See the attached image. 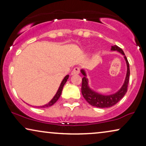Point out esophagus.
Segmentation results:
<instances>
[{
  "mask_svg": "<svg viewBox=\"0 0 146 146\" xmlns=\"http://www.w3.org/2000/svg\"><path fill=\"white\" fill-rule=\"evenodd\" d=\"M80 69L79 68H74V70L72 71V75H74V74H80Z\"/></svg>",
  "mask_w": 146,
  "mask_h": 146,
  "instance_id": "1",
  "label": "esophagus"
}]
</instances>
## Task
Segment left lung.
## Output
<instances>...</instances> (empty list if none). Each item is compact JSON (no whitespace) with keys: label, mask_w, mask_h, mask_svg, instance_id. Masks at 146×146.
I'll return each instance as SVG.
<instances>
[{"label":"left lung","mask_w":146,"mask_h":146,"mask_svg":"<svg viewBox=\"0 0 146 146\" xmlns=\"http://www.w3.org/2000/svg\"><path fill=\"white\" fill-rule=\"evenodd\" d=\"M111 51H117L121 54L124 57V59L126 62L127 65V72L125 78L123 82L122 86L118 91L114 94L110 95H104L102 94H100L97 92L93 90L90 88V87L88 85V80L87 78L86 73L84 69L81 70V73L84 76L82 78V94L84 98L87 102H88L90 104L93 106L100 108H110L112 106L117 104L122 98L124 96L125 93L127 92V85H128L129 79V65L127 61L126 56H125V54L121 48L117 46L116 45L112 46L111 48Z\"/></svg>","instance_id":"left-lung-1"}]
</instances>
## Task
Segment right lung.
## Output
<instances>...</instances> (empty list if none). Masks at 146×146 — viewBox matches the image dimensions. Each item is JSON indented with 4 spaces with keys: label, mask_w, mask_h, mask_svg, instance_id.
Masks as SVG:
<instances>
[{
    "label": "right lung",
    "mask_w": 146,
    "mask_h": 146,
    "mask_svg": "<svg viewBox=\"0 0 146 146\" xmlns=\"http://www.w3.org/2000/svg\"><path fill=\"white\" fill-rule=\"evenodd\" d=\"M68 77H69V75H66L64 78V79L62 80V81L60 85L59 88H58V90L57 92L56 93L54 96L52 98V99L48 103L44 105V106H36V107H37V108H47V107L51 106H52L53 104H54L57 102L58 100L59 99L60 96L64 86L65 83L67 82L68 79Z\"/></svg>",
    "instance_id": "obj_1"
}]
</instances>
